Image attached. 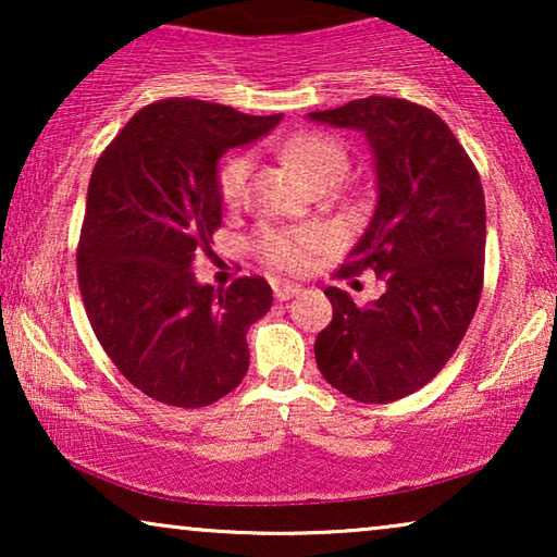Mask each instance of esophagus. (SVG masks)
<instances>
[{"label": "esophagus", "mask_w": 557, "mask_h": 557, "mask_svg": "<svg viewBox=\"0 0 557 557\" xmlns=\"http://www.w3.org/2000/svg\"><path fill=\"white\" fill-rule=\"evenodd\" d=\"M299 292H301L299 284H286V281H276V284H273V296H276L278 301L294 299Z\"/></svg>", "instance_id": "esophagus-1"}]
</instances>
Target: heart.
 Here are the masks:
<instances>
[{"label":"heart","instance_id":"b5f03b06","mask_svg":"<svg viewBox=\"0 0 557 557\" xmlns=\"http://www.w3.org/2000/svg\"><path fill=\"white\" fill-rule=\"evenodd\" d=\"M284 154L311 187L324 185V182H337L347 172V151L332 136L319 132L294 134L284 144ZM250 174V157L233 154L225 159L218 170V195L225 208H238L243 195H246ZM332 238L324 227L319 225H299V227H276L263 225L253 235V248L263 263L271 269L286 273L307 271L317 253L330 246Z\"/></svg>","mask_w":557,"mask_h":557}]
</instances>
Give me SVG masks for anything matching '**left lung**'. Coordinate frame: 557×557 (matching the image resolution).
<instances>
[{
    "label": "left lung",
    "instance_id": "8db88e82",
    "mask_svg": "<svg viewBox=\"0 0 557 557\" xmlns=\"http://www.w3.org/2000/svg\"><path fill=\"white\" fill-rule=\"evenodd\" d=\"M309 119L368 136L377 205L337 276L370 269L385 278V294L368 307L324 288L334 314L314 342L317 364L352 400H400L438 375L474 319L484 284L482 180L451 128L406 98H357Z\"/></svg>",
    "mask_w": 557,
    "mask_h": 557
}]
</instances>
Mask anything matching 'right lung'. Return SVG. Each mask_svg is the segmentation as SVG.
I'll list each match as a JSON object with an SVG mask.
<instances>
[{
  "label": "right lung",
  "instance_id": "obj_1",
  "mask_svg": "<svg viewBox=\"0 0 557 557\" xmlns=\"http://www.w3.org/2000/svg\"><path fill=\"white\" fill-rule=\"evenodd\" d=\"M281 121L164 98L144 106L98 157L78 243V286L98 342L134 387L205 408L248 372L250 324L271 309L261 276L197 284L193 261L223 223L218 162Z\"/></svg>",
  "mask_w": 557,
  "mask_h": 557
}]
</instances>
